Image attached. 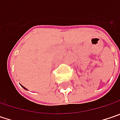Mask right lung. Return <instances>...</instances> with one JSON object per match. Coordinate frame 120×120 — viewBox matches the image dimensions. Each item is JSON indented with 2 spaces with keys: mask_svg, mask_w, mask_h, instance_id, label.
Listing matches in <instances>:
<instances>
[{
  "mask_svg": "<svg viewBox=\"0 0 120 120\" xmlns=\"http://www.w3.org/2000/svg\"><path fill=\"white\" fill-rule=\"evenodd\" d=\"M22 87H23V88H24V89H25V90H26V88H25V87H23V86H22Z\"/></svg>",
  "mask_w": 120,
  "mask_h": 120,
  "instance_id": "right-lung-1",
  "label": "right lung"
}]
</instances>
